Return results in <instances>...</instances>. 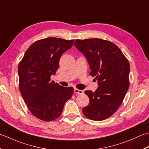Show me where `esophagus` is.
Masks as SVG:
<instances>
[{
    "instance_id": "1",
    "label": "esophagus",
    "mask_w": 149,
    "mask_h": 149,
    "mask_svg": "<svg viewBox=\"0 0 149 149\" xmlns=\"http://www.w3.org/2000/svg\"><path fill=\"white\" fill-rule=\"evenodd\" d=\"M74 93H77V94H83L84 93V91L78 89H77V88H74Z\"/></svg>"
}]
</instances>
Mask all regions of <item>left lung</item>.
I'll return each mask as SVG.
<instances>
[{"label":"left lung","mask_w":149,"mask_h":149,"mask_svg":"<svg viewBox=\"0 0 149 149\" xmlns=\"http://www.w3.org/2000/svg\"><path fill=\"white\" fill-rule=\"evenodd\" d=\"M74 45L83 53L90 67V75L98 80L95 92L86 91L90 103L82 109L90 120L101 121L120 107L129 87L130 65L116 44L100 38L77 39Z\"/></svg>","instance_id":"obj_1"}]
</instances>
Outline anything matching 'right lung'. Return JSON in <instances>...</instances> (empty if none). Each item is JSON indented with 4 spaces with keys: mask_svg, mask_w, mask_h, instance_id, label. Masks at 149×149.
Instances as JSON below:
<instances>
[{
    "mask_svg": "<svg viewBox=\"0 0 149 149\" xmlns=\"http://www.w3.org/2000/svg\"><path fill=\"white\" fill-rule=\"evenodd\" d=\"M74 40L49 37L30 45L18 68L19 89L29 111L38 119L52 121L61 115L65 103L71 98L73 87L51 81L58 69L62 54Z\"/></svg>",
    "mask_w": 149,
    "mask_h": 149,
    "instance_id": "add662e5",
    "label": "right lung"
}]
</instances>
